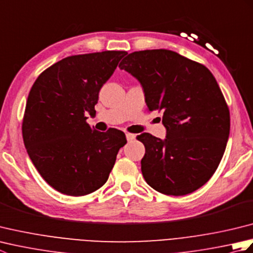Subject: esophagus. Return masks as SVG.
I'll use <instances>...</instances> for the list:
<instances>
[{"label":"esophagus","instance_id":"34e87169","mask_svg":"<svg viewBox=\"0 0 253 253\" xmlns=\"http://www.w3.org/2000/svg\"><path fill=\"white\" fill-rule=\"evenodd\" d=\"M126 138H127V140H128V141H132L133 139L136 138V136L133 135V133H129V132H127V133H126Z\"/></svg>","mask_w":253,"mask_h":253}]
</instances>
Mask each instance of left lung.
Listing matches in <instances>:
<instances>
[{
	"mask_svg": "<svg viewBox=\"0 0 253 253\" xmlns=\"http://www.w3.org/2000/svg\"><path fill=\"white\" fill-rule=\"evenodd\" d=\"M121 69L140 82L149 111L163 113L165 140L138 136L146 148L147 184L169 196H185L215 173L229 136V110L212 73L170 50L128 54Z\"/></svg>",
	"mask_w": 253,
	"mask_h": 253,
	"instance_id": "obj_1",
	"label": "left lung"
}]
</instances>
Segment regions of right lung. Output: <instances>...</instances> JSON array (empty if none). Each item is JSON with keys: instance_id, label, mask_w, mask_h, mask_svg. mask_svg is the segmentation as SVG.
Here are the masks:
<instances>
[{"instance_id": "right-lung-1", "label": "right lung", "mask_w": 253, "mask_h": 253, "mask_svg": "<svg viewBox=\"0 0 253 253\" xmlns=\"http://www.w3.org/2000/svg\"><path fill=\"white\" fill-rule=\"evenodd\" d=\"M127 54L104 51L72 55L42 72L32 84L23 118V138L35 168L67 196H85L103 186L126 141L117 129L100 132L85 114H95L99 92Z\"/></svg>"}]
</instances>
